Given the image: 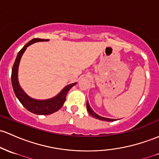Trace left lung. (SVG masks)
Segmentation results:
<instances>
[{
    "instance_id": "obj_1",
    "label": "left lung",
    "mask_w": 159,
    "mask_h": 159,
    "mask_svg": "<svg viewBox=\"0 0 159 159\" xmlns=\"http://www.w3.org/2000/svg\"><path fill=\"white\" fill-rule=\"evenodd\" d=\"M87 109H88V112L90 113V116H92L93 117V118H96L97 119H99V120H101V121H116V119H111V118H104V117H101L98 116L97 114H96L95 112L93 111V109L90 108V105H89V102L88 101L87 102Z\"/></svg>"
}]
</instances>
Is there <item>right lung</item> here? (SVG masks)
Listing matches in <instances>:
<instances>
[{"label":"right lung","instance_id":"right-lung-1","mask_svg":"<svg viewBox=\"0 0 159 159\" xmlns=\"http://www.w3.org/2000/svg\"><path fill=\"white\" fill-rule=\"evenodd\" d=\"M48 41V40L34 38V39H32L29 42L26 43L25 46L21 49L20 51L17 54L15 62L13 64V69H12L11 81L12 86H13V89L14 90L16 97L18 98L20 102L22 104V106L28 111H31V112L36 115H43V116H46V115H50L52 113L56 112V111L60 110L61 107L63 106L64 102H65L66 94H67L69 90L73 86H75L76 84V83H73L71 84L67 85L55 97L49 99H45V100H39V99H34L31 98L21 88L18 81V68L19 65H20L21 57H22V54L25 52L26 48L29 45L32 44V43L35 42H38V41Z\"/></svg>","mask_w":159,"mask_h":159}]
</instances>
